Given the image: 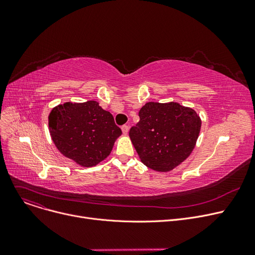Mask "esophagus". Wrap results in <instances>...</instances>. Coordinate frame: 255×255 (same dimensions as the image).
Wrapping results in <instances>:
<instances>
[{
	"instance_id": "esophagus-1",
	"label": "esophagus",
	"mask_w": 255,
	"mask_h": 255,
	"mask_svg": "<svg viewBox=\"0 0 255 255\" xmlns=\"http://www.w3.org/2000/svg\"><path fill=\"white\" fill-rule=\"evenodd\" d=\"M121 128H122V131H123L124 134H127V133H128V130H129L128 125H123V126L121 127Z\"/></svg>"
}]
</instances>
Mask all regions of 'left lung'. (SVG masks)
Here are the masks:
<instances>
[{
	"label": "left lung",
	"instance_id": "left-lung-1",
	"mask_svg": "<svg viewBox=\"0 0 255 255\" xmlns=\"http://www.w3.org/2000/svg\"><path fill=\"white\" fill-rule=\"evenodd\" d=\"M138 116L129 136L145 166L168 171L190 155L202 126L193 110L176 102H148Z\"/></svg>",
	"mask_w": 255,
	"mask_h": 255
}]
</instances>
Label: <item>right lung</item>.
<instances>
[{
	"label": "right lung",
	"mask_w": 255,
	"mask_h": 255,
	"mask_svg": "<svg viewBox=\"0 0 255 255\" xmlns=\"http://www.w3.org/2000/svg\"><path fill=\"white\" fill-rule=\"evenodd\" d=\"M48 126L58 150L87 167L109 156L115 140L122 134L113 115L96 101L58 105L48 117Z\"/></svg>",
	"instance_id": "right-lung-1"
}]
</instances>
